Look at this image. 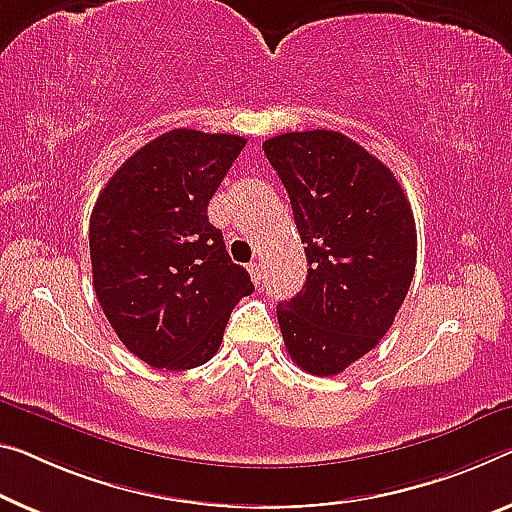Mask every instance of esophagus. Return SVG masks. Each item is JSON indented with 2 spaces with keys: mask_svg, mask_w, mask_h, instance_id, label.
Instances as JSON below:
<instances>
[{
  "mask_svg": "<svg viewBox=\"0 0 512 512\" xmlns=\"http://www.w3.org/2000/svg\"><path fill=\"white\" fill-rule=\"evenodd\" d=\"M249 274H251V281L256 283V286H261V279H263V270H261V263H249Z\"/></svg>",
  "mask_w": 512,
  "mask_h": 512,
  "instance_id": "34e87169",
  "label": "esophagus"
}]
</instances>
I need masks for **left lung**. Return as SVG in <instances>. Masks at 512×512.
Instances as JSON below:
<instances>
[{
	"instance_id": "8db88e82",
	"label": "left lung",
	"mask_w": 512,
	"mask_h": 512,
	"mask_svg": "<svg viewBox=\"0 0 512 512\" xmlns=\"http://www.w3.org/2000/svg\"><path fill=\"white\" fill-rule=\"evenodd\" d=\"M290 196L309 270L277 306L290 359L320 377L343 373L389 332L416 267L414 212L387 164L334 130L263 144Z\"/></svg>"
}]
</instances>
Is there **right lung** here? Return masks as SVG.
<instances>
[{
	"label": "right lung",
	"mask_w": 512,
	"mask_h": 512,
	"mask_svg": "<svg viewBox=\"0 0 512 512\" xmlns=\"http://www.w3.org/2000/svg\"><path fill=\"white\" fill-rule=\"evenodd\" d=\"M245 144L222 132H164L121 164L93 206L96 297L121 343L148 366L206 364L233 306L254 293L208 222L212 194Z\"/></svg>",
	"instance_id": "1"
}]
</instances>
